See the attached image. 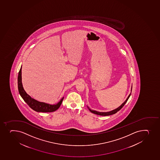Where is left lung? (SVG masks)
I'll use <instances>...</instances> for the list:
<instances>
[{
	"label": "left lung",
	"mask_w": 160,
	"mask_h": 160,
	"mask_svg": "<svg viewBox=\"0 0 160 160\" xmlns=\"http://www.w3.org/2000/svg\"><path fill=\"white\" fill-rule=\"evenodd\" d=\"M132 87H131V91H132ZM131 94V92L130 94H129V96H128V97L127 98V99H126V100H125V101H124V102L123 103H122V104L117 109H114L113 110L111 111L110 112H98V111H97L92 110H91V109H89V108L88 107V109H89V110L91 112H92L93 113L97 114V115H102V116H107V115H112V114H114L116 113L117 112H118L121 109H122L123 107L124 106V104L126 103V102H127V101L128 100V98H129L130 97Z\"/></svg>",
	"instance_id": "left-lung-1"
}]
</instances>
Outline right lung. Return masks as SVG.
I'll list each match as a JSON object with an SVG mask.
<instances>
[{"mask_svg":"<svg viewBox=\"0 0 160 160\" xmlns=\"http://www.w3.org/2000/svg\"><path fill=\"white\" fill-rule=\"evenodd\" d=\"M22 68H20V70L18 73V88L19 92L23 100L26 102L27 104L32 110L38 112H53L58 110L60 106H61L63 99V97L60 100L59 102L57 103L56 104H50L46 103L45 102H41L32 98L29 95H28L25 90L23 89L22 81Z\"/></svg>","mask_w":160,"mask_h":160,"instance_id":"right-lung-1","label":"right lung"}]
</instances>
